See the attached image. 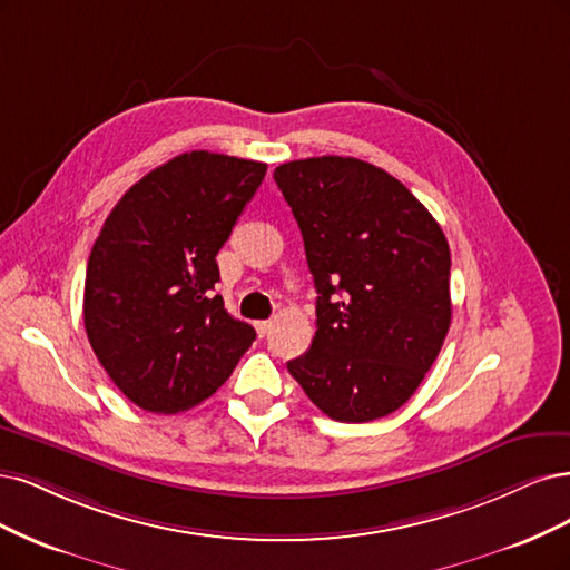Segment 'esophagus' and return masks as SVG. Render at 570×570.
I'll return each instance as SVG.
<instances>
[{
  "label": "esophagus",
  "mask_w": 570,
  "mask_h": 570,
  "mask_svg": "<svg viewBox=\"0 0 570 570\" xmlns=\"http://www.w3.org/2000/svg\"><path fill=\"white\" fill-rule=\"evenodd\" d=\"M255 328H258L261 336H267L272 332V320H263V322H255Z\"/></svg>",
  "instance_id": "1"
}]
</instances>
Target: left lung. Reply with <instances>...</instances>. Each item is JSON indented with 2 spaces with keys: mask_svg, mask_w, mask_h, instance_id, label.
I'll list each match as a JSON object with an SVG mask.
<instances>
[{
  "mask_svg": "<svg viewBox=\"0 0 570 570\" xmlns=\"http://www.w3.org/2000/svg\"><path fill=\"white\" fill-rule=\"evenodd\" d=\"M301 227L317 288V332L286 366L343 424L400 410L448 336L450 246L400 179L343 156L274 170Z\"/></svg>",
  "mask_w": 570,
  "mask_h": 570,
  "instance_id": "obj_1",
  "label": "left lung"
}]
</instances>
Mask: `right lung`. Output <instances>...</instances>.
Returning a JSON list of instances; mask_svg holds the SVG:
<instances>
[{
  "label": "right lung",
  "instance_id": "right-lung-1",
  "mask_svg": "<svg viewBox=\"0 0 570 570\" xmlns=\"http://www.w3.org/2000/svg\"><path fill=\"white\" fill-rule=\"evenodd\" d=\"M267 165L189 151L125 191L89 253L85 328L97 360L137 407L185 412L210 397L255 341L223 296L215 255Z\"/></svg>",
  "mask_w": 570,
  "mask_h": 570
}]
</instances>
